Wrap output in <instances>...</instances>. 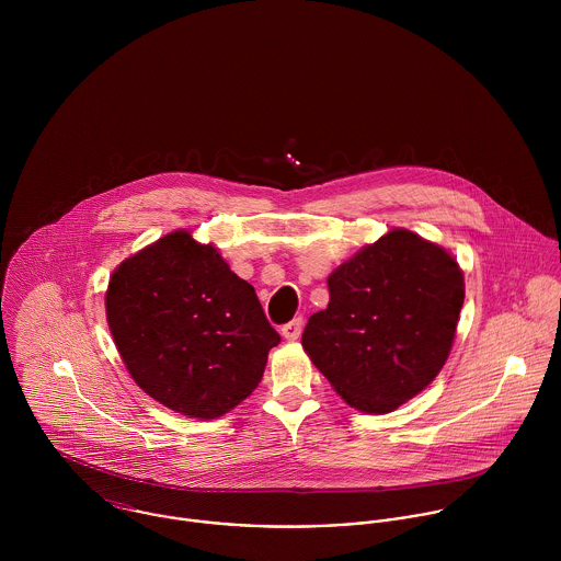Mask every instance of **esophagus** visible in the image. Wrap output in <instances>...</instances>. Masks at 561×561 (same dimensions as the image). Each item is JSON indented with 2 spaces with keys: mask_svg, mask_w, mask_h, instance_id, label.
<instances>
[{
  "mask_svg": "<svg viewBox=\"0 0 561 561\" xmlns=\"http://www.w3.org/2000/svg\"><path fill=\"white\" fill-rule=\"evenodd\" d=\"M302 325H305L302 318H296V320H291L289 323H285L280 332H283V336H285L287 341H296V339L302 334Z\"/></svg>",
  "mask_w": 561,
  "mask_h": 561,
  "instance_id": "1",
  "label": "esophagus"
}]
</instances>
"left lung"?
Returning <instances> with one entry per match:
<instances>
[{"instance_id":"obj_1","label":"left lung","mask_w":561,"mask_h":561,"mask_svg":"<svg viewBox=\"0 0 561 561\" xmlns=\"http://www.w3.org/2000/svg\"><path fill=\"white\" fill-rule=\"evenodd\" d=\"M302 347L352 408L391 412L438 376L465 302L462 270L443 245L393 229L341 263Z\"/></svg>"}]
</instances>
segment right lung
I'll return each mask as SVG.
<instances>
[{
	"label": "right lung",
	"mask_w": 561,
	"mask_h": 561,
	"mask_svg": "<svg viewBox=\"0 0 561 561\" xmlns=\"http://www.w3.org/2000/svg\"><path fill=\"white\" fill-rule=\"evenodd\" d=\"M105 316L136 385L194 419L222 416L245 400L280 343L254 287L187 231L163 236L114 270Z\"/></svg>",
	"instance_id": "right-lung-1"
}]
</instances>
